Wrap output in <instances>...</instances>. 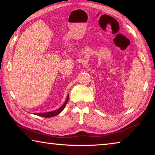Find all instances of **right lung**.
<instances>
[{
	"label": "right lung",
	"mask_w": 155,
	"mask_h": 155,
	"mask_svg": "<svg viewBox=\"0 0 155 155\" xmlns=\"http://www.w3.org/2000/svg\"><path fill=\"white\" fill-rule=\"evenodd\" d=\"M68 99H69V95L67 96L66 101H65L64 104L62 105V106L59 108V109L52 111V112H45V113H37L36 114V115L39 116H42V117H45V118H50V117H53V116H55L56 115L59 114L62 110H64V108L65 107V105H66L68 101Z\"/></svg>",
	"instance_id": "add662e5"
}]
</instances>
